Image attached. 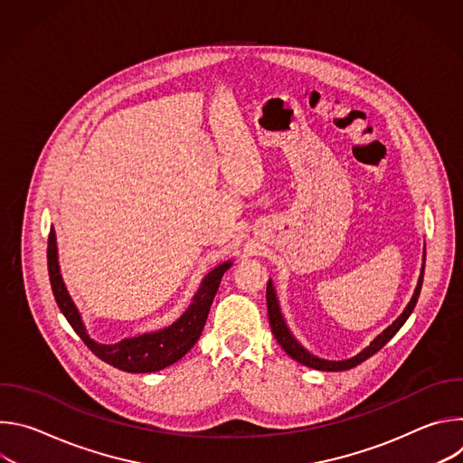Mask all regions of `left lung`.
Returning <instances> with one entry per match:
<instances>
[{"instance_id": "left-lung-1", "label": "left lung", "mask_w": 463, "mask_h": 463, "mask_svg": "<svg viewBox=\"0 0 463 463\" xmlns=\"http://www.w3.org/2000/svg\"><path fill=\"white\" fill-rule=\"evenodd\" d=\"M423 273H425V250H423V266H421V273H420V280H418V286L414 289V295L411 298V302L407 304L405 311L395 318L383 334H379L372 343L370 346H366L361 354L350 357V359H345V361H327V359H320L313 354H309L295 337L293 334L289 332V327L282 317V311H280V306H279V298H277V293H275V288H273V282L269 280L268 282V313H269V324H271V332L275 335V339L279 341V345L284 348V352L298 361L300 364L304 366H309V368H315V370H322V372H341V370H350L357 364H361L363 361H366L368 357H372L373 354H377L395 334L400 332V327L407 322V318L411 317V313L414 311L416 307V302L420 298V293H421V284H423Z\"/></svg>"}]
</instances>
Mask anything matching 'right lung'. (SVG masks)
<instances>
[{
    "mask_svg": "<svg viewBox=\"0 0 463 463\" xmlns=\"http://www.w3.org/2000/svg\"><path fill=\"white\" fill-rule=\"evenodd\" d=\"M232 266V261H223L218 268H214L202 282L200 289L194 295L192 304L188 309L168 327L159 329V332L143 334L139 337L122 339L115 345H100L95 343L82 322V317L71 300L68 289L60 275L58 266V250H56V234L51 227L49 240H47V269L49 280L52 288L54 300L68 318L77 335L86 343V346L104 363L131 373H146V372H159L174 363H177L195 343L200 339L203 326L207 322L213 300L220 288L222 277Z\"/></svg>",
    "mask_w": 463,
    "mask_h": 463,
    "instance_id": "add662e5",
    "label": "right lung"
}]
</instances>
